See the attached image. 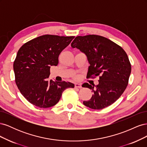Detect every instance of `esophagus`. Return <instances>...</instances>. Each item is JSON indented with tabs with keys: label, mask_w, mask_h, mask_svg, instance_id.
Listing matches in <instances>:
<instances>
[{
	"label": "esophagus",
	"mask_w": 147,
	"mask_h": 147,
	"mask_svg": "<svg viewBox=\"0 0 147 147\" xmlns=\"http://www.w3.org/2000/svg\"><path fill=\"white\" fill-rule=\"evenodd\" d=\"M75 87L78 88H81L82 85H81V84H80V83H75Z\"/></svg>",
	"instance_id": "obj_1"
}]
</instances>
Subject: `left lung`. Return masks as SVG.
<instances>
[{
  "label": "left lung",
  "instance_id": "obj_1",
  "mask_svg": "<svg viewBox=\"0 0 147 147\" xmlns=\"http://www.w3.org/2000/svg\"><path fill=\"white\" fill-rule=\"evenodd\" d=\"M87 57L90 66L88 78L99 76V84L82 86L92 90L90 100L83 101L88 107L100 110L112 105L126 90L131 72L126 53L110 40L97 35L77 36L71 43Z\"/></svg>",
  "mask_w": 147,
  "mask_h": 147
}]
</instances>
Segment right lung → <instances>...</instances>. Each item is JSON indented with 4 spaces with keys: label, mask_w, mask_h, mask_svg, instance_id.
Instances as JSON below:
<instances>
[{
    "label": "right lung",
    "mask_w": 147,
    "mask_h": 147,
    "mask_svg": "<svg viewBox=\"0 0 147 147\" xmlns=\"http://www.w3.org/2000/svg\"><path fill=\"white\" fill-rule=\"evenodd\" d=\"M74 36L44 35L24 43L13 63L15 82L20 91L30 104L48 108L59 102L63 92L74 88L70 82L48 79L51 66L58 64V57Z\"/></svg>",
    "instance_id": "right-lung-1"
}]
</instances>
